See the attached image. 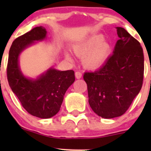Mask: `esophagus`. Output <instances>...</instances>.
<instances>
[{
	"mask_svg": "<svg viewBox=\"0 0 151 151\" xmlns=\"http://www.w3.org/2000/svg\"><path fill=\"white\" fill-rule=\"evenodd\" d=\"M75 77L77 79H80L82 77V73L80 71H76Z\"/></svg>",
	"mask_w": 151,
	"mask_h": 151,
	"instance_id": "obj_1",
	"label": "esophagus"
}]
</instances>
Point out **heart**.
Masks as SVG:
<instances>
[{
  "label": "heart",
  "instance_id": "b5f03b06",
  "mask_svg": "<svg viewBox=\"0 0 151 151\" xmlns=\"http://www.w3.org/2000/svg\"><path fill=\"white\" fill-rule=\"evenodd\" d=\"M74 52L77 55L83 58V63L86 68L98 69L109 58L111 47L109 43L104 42L102 35H94L77 44L74 47Z\"/></svg>",
  "mask_w": 151,
  "mask_h": 151
}]
</instances>
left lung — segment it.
<instances>
[{"mask_svg":"<svg viewBox=\"0 0 151 151\" xmlns=\"http://www.w3.org/2000/svg\"><path fill=\"white\" fill-rule=\"evenodd\" d=\"M119 39L113 54L97 71L85 72L88 102L99 116L123 115L142 88L144 55L139 42L124 28L117 27Z\"/></svg>","mask_w":151,"mask_h":151,"instance_id":"left-lung-1","label":"left lung"}]
</instances>
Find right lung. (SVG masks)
Segmentation results:
<instances>
[{
    "mask_svg": "<svg viewBox=\"0 0 151 151\" xmlns=\"http://www.w3.org/2000/svg\"><path fill=\"white\" fill-rule=\"evenodd\" d=\"M46 36V28L39 26L17 38L10 47L6 69L11 89L22 106L29 114L40 118H50L59 112L65 93L75 80L73 70L51 68L36 80L27 78L21 72L18 63L21 52Z\"/></svg>",
    "mask_w": 151,
    "mask_h": 151,
    "instance_id": "right-lung-1",
    "label": "right lung"
}]
</instances>
